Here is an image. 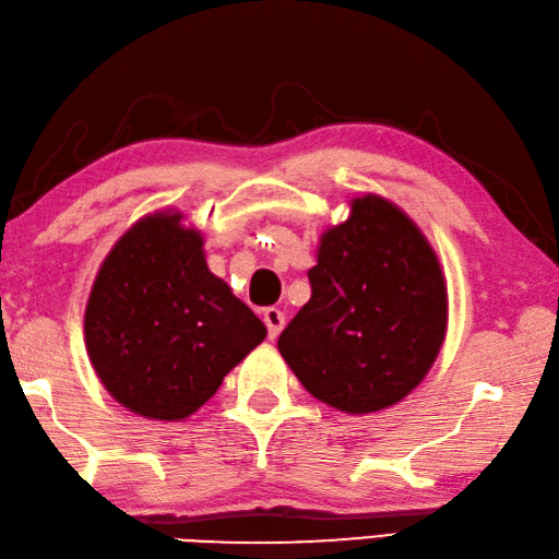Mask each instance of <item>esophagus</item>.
<instances>
[{"label": "esophagus", "mask_w": 559, "mask_h": 559, "mask_svg": "<svg viewBox=\"0 0 559 559\" xmlns=\"http://www.w3.org/2000/svg\"><path fill=\"white\" fill-rule=\"evenodd\" d=\"M263 321L267 325V337L275 340L282 333V328H284V313L280 309H265L263 311Z\"/></svg>", "instance_id": "esophagus-1"}]
</instances>
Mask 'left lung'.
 Returning <instances> with one entry per match:
<instances>
[{
	"label": "left lung",
	"mask_w": 559,
	"mask_h": 559,
	"mask_svg": "<svg viewBox=\"0 0 559 559\" xmlns=\"http://www.w3.org/2000/svg\"><path fill=\"white\" fill-rule=\"evenodd\" d=\"M311 299L282 330L280 355L318 401L369 415L413 393L447 337L449 294L435 248L381 195L318 238Z\"/></svg>",
	"instance_id": "left-lung-1"
}]
</instances>
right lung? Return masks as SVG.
Wrapping results in <instances>:
<instances>
[{
	"instance_id": "add662e5",
	"label": "right lung",
	"mask_w": 559,
	"mask_h": 559,
	"mask_svg": "<svg viewBox=\"0 0 559 559\" xmlns=\"http://www.w3.org/2000/svg\"><path fill=\"white\" fill-rule=\"evenodd\" d=\"M267 335L204 258V236L178 210L136 219L91 287L84 343L98 381L130 413L180 423Z\"/></svg>"
}]
</instances>
